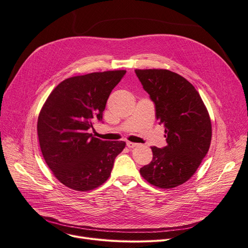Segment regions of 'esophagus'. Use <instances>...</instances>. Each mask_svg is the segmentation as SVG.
<instances>
[{"instance_id": "34e87169", "label": "esophagus", "mask_w": 248, "mask_h": 248, "mask_svg": "<svg viewBox=\"0 0 248 248\" xmlns=\"http://www.w3.org/2000/svg\"><path fill=\"white\" fill-rule=\"evenodd\" d=\"M126 146H127V148H129V149H133V148L138 147L139 144H136V142H132V141H127V142H126Z\"/></svg>"}]
</instances>
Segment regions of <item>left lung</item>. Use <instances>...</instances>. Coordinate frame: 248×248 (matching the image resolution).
<instances>
[{"mask_svg": "<svg viewBox=\"0 0 248 248\" xmlns=\"http://www.w3.org/2000/svg\"><path fill=\"white\" fill-rule=\"evenodd\" d=\"M165 126L167 146L152 147V162L140 168L150 184L171 189L187 182L208 153L212 137L209 113L198 91L183 76L167 69H136Z\"/></svg>", "mask_w": 248, "mask_h": 248, "instance_id": "1", "label": "left lung"}]
</instances>
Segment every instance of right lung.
<instances>
[{
  "label": "right lung",
  "instance_id": "1",
  "mask_svg": "<svg viewBox=\"0 0 248 248\" xmlns=\"http://www.w3.org/2000/svg\"><path fill=\"white\" fill-rule=\"evenodd\" d=\"M125 70L93 72L60 82L39 113L37 133L43 158L53 175L76 191L97 188L110 176L124 141L94 138L88 129L102 120L111 90Z\"/></svg>",
  "mask_w": 248,
  "mask_h": 248
}]
</instances>
